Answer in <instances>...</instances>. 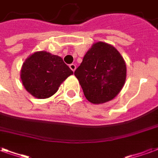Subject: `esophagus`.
<instances>
[{"instance_id": "1", "label": "esophagus", "mask_w": 158, "mask_h": 158, "mask_svg": "<svg viewBox=\"0 0 158 158\" xmlns=\"http://www.w3.org/2000/svg\"><path fill=\"white\" fill-rule=\"evenodd\" d=\"M69 67L71 68V70H72V72H75V70H76V68H77V66H76V65L75 64H71V65H69Z\"/></svg>"}]
</instances>
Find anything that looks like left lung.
<instances>
[{
	"instance_id": "obj_1",
	"label": "left lung",
	"mask_w": 158,
	"mask_h": 158,
	"mask_svg": "<svg viewBox=\"0 0 158 158\" xmlns=\"http://www.w3.org/2000/svg\"><path fill=\"white\" fill-rule=\"evenodd\" d=\"M74 74L86 99L93 104H102L114 99L123 89L127 66L113 46L97 41L87 51Z\"/></svg>"
}]
</instances>
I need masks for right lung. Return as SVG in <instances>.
Returning <instances> with one entry per match:
<instances>
[{
	"label": "right lung",
	"mask_w": 158,
	"mask_h": 158,
	"mask_svg": "<svg viewBox=\"0 0 158 158\" xmlns=\"http://www.w3.org/2000/svg\"><path fill=\"white\" fill-rule=\"evenodd\" d=\"M73 72L58 56L45 51L35 52L22 64L21 80L25 89L38 99H46L57 92Z\"/></svg>",
	"instance_id": "1"
}]
</instances>
